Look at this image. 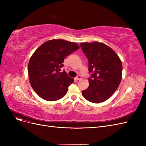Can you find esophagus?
<instances>
[{
    "mask_svg": "<svg viewBox=\"0 0 146 146\" xmlns=\"http://www.w3.org/2000/svg\"><path fill=\"white\" fill-rule=\"evenodd\" d=\"M82 76H80V75H78V76L77 77H76L75 78V79H76V80H81L82 79Z\"/></svg>",
    "mask_w": 146,
    "mask_h": 146,
    "instance_id": "1",
    "label": "esophagus"
}]
</instances>
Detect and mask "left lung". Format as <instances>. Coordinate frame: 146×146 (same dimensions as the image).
I'll return each instance as SVG.
<instances>
[{
    "label": "left lung",
    "instance_id": "left-lung-1",
    "mask_svg": "<svg viewBox=\"0 0 146 146\" xmlns=\"http://www.w3.org/2000/svg\"><path fill=\"white\" fill-rule=\"evenodd\" d=\"M80 46L88 60L89 86L82 91L84 98L92 103L107 100L116 91L122 79L121 60L111 48L104 43L82 42Z\"/></svg>",
    "mask_w": 146,
    "mask_h": 146
}]
</instances>
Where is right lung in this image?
<instances>
[{
  "label": "right lung",
  "mask_w": 146,
  "mask_h": 146,
  "mask_svg": "<svg viewBox=\"0 0 146 146\" xmlns=\"http://www.w3.org/2000/svg\"><path fill=\"white\" fill-rule=\"evenodd\" d=\"M80 48L77 43L63 39L44 42L35 50L28 66L29 81L33 90L47 101L59 100L67 93L74 78L60 72L66 56Z\"/></svg>",
  "instance_id": "right-lung-1"
}]
</instances>
